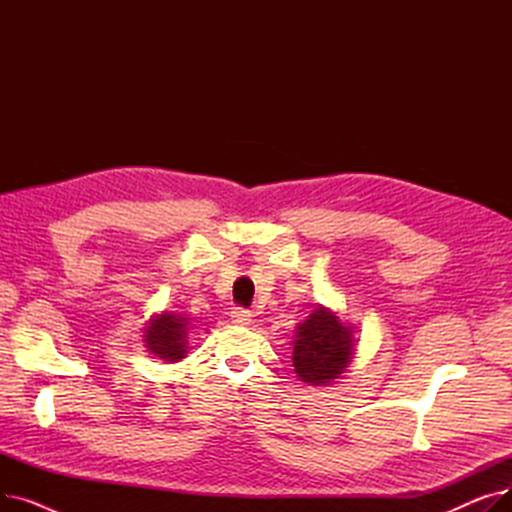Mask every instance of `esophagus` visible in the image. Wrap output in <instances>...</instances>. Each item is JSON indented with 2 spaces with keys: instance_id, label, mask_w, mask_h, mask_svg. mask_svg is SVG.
Segmentation results:
<instances>
[{
  "instance_id": "obj_1",
  "label": "esophagus",
  "mask_w": 512,
  "mask_h": 512,
  "mask_svg": "<svg viewBox=\"0 0 512 512\" xmlns=\"http://www.w3.org/2000/svg\"><path fill=\"white\" fill-rule=\"evenodd\" d=\"M230 317H232V324H236V326H249L251 324V313L245 311V309H240V307H236Z\"/></svg>"
}]
</instances>
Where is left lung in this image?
Segmentation results:
<instances>
[{
    "instance_id": "8db88e82",
    "label": "left lung",
    "mask_w": 512,
    "mask_h": 512,
    "mask_svg": "<svg viewBox=\"0 0 512 512\" xmlns=\"http://www.w3.org/2000/svg\"><path fill=\"white\" fill-rule=\"evenodd\" d=\"M355 332L332 309L317 307L297 326L292 367L309 386H330L346 371L355 355Z\"/></svg>"
}]
</instances>
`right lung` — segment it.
I'll return each instance as SVG.
<instances>
[{"label": "right lung", "instance_id": "1", "mask_svg": "<svg viewBox=\"0 0 512 512\" xmlns=\"http://www.w3.org/2000/svg\"><path fill=\"white\" fill-rule=\"evenodd\" d=\"M188 330H191L188 317L164 311L149 319L143 340L151 355L168 363H176L186 357Z\"/></svg>", "mask_w": 512, "mask_h": 512}]
</instances>
